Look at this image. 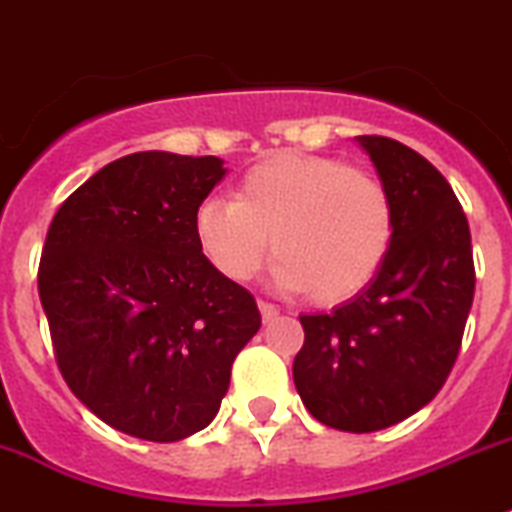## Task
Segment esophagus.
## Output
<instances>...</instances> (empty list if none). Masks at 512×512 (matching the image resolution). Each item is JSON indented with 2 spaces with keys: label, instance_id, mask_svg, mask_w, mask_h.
Returning a JSON list of instances; mask_svg holds the SVG:
<instances>
[{
  "label": "esophagus",
  "instance_id": "esophagus-1",
  "mask_svg": "<svg viewBox=\"0 0 512 512\" xmlns=\"http://www.w3.org/2000/svg\"><path fill=\"white\" fill-rule=\"evenodd\" d=\"M257 306H260L262 321H265V324H270V321H275V319H278V316H280V308L273 306V303L260 301V303H257Z\"/></svg>",
  "mask_w": 512,
  "mask_h": 512
}]
</instances>
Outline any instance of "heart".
<instances>
[{"label":"heart","instance_id":"1","mask_svg":"<svg viewBox=\"0 0 512 512\" xmlns=\"http://www.w3.org/2000/svg\"><path fill=\"white\" fill-rule=\"evenodd\" d=\"M191 224L201 255L234 283L255 278L273 237L275 285L326 306L365 290L395 237L393 201L372 173L293 150L252 165L234 201H201Z\"/></svg>","mask_w":512,"mask_h":512}]
</instances>
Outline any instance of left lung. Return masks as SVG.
<instances>
[{
  "mask_svg": "<svg viewBox=\"0 0 512 512\" xmlns=\"http://www.w3.org/2000/svg\"><path fill=\"white\" fill-rule=\"evenodd\" d=\"M390 193L395 237L365 290L331 313L301 316L293 382L324 426L370 434L431 403L457 362L474 298L472 237L446 178L416 150L362 135Z\"/></svg>",
  "mask_w": 512,
  "mask_h": 512,
  "instance_id": "obj_1",
  "label": "left lung"
}]
</instances>
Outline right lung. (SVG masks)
I'll return each mask as SVG.
<instances>
[{
  "label": "right lung",
  "instance_id": "1",
  "mask_svg": "<svg viewBox=\"0 0 512 512\" xmlns=\"http://www.w3.org/2000/svg\"><path fill=\"white\" fill-rule=\"evenodd\" d=\"M224 176L214 155H124L50 222L38 290L55 362L96 418L135 439L168 444L209 426L260 329L250 290L216 273L193 237V211Z\"/></svg>",
  "mask_w": 512,
  "mask_h": 512
}]
</instances>
